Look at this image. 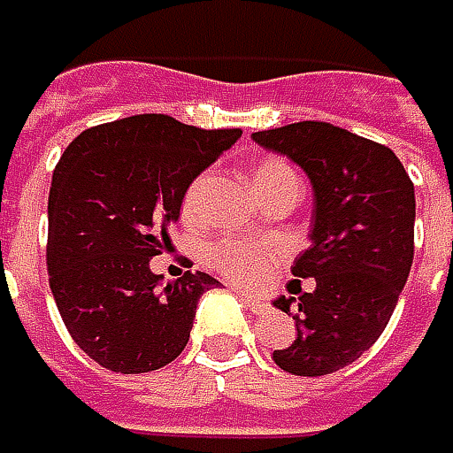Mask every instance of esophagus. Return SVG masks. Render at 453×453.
<instances>
[{
  "label": "esophagus",
  "mask_w": 453,
  "mask_h": 453,
  "mask_svg": "<svg viewBox=\"0 0 453 453\" xmlns=\"http://www.w3.org/2000/svg\"><path fill=\"white\" fill-rule=\"evenodd\" d=\"M234 293H237L239 298L247 303V308L252 311V313H262L265 308H267V303L262 301V298H257V296H252V293H247L244 288H234Z\"/></svg>",
  "instance_id": "1"
}]
</instances>
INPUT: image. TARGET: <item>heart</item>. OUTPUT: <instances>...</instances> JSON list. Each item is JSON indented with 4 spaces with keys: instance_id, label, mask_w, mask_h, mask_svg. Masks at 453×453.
<instances>
[{
    "instance_id": "1",
    "label": "heart",
    "mask_w": 453,
    "mask_h": 453,
    "mask_svg": "<svg viewBox=\"0 0 453 453\" xmlns=\"http://www.w3.org/2000/svg\"><path fill=\"white\" fill-rule=\"evenodd\" d=\"M209 178H211L209 170L198 173L188 183V188L183 191V198H180V214H183V219H196L198 216L203 193H206V186H209ZM250 178H252L255 191L262 196V201L267 196H273L275 191H280V188L298 186V178H296L293 168L278 155L260 157L250 168ZM206 260H209V265L214 267L216 273H221L224 278H229L234 283L260 285L275 273V267L280 262V250L275 244H270V242L226 237L216 239V242H211L206 247Z\"/></svg>"
}]
</instances>
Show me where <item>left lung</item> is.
Listing matches in <instances>:
<instances>
[{
	"mask_svg": "<svg viewBox=\"0 0 453 453\" xmlns=\"http://www.w3.org/2000/svg\"><path fill=\"white\" fill-rule=\"evenodd\" d=\"M262 148L288 155L313 183L311 247L293 265L296 298L275 308L296 319L298 336L273 351L290 374L321 377L359 359L385 331L413 265L416 193L395 152L328 122L262 129ZM313 277L311 294L300 278Z\"/></svg>",
	"mask_w": 453,
	"mask_h": 453,
	"instance_id": "8db88e82",
	"label": "left lung"
}]
</instances>
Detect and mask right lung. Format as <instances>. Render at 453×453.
Segmentation results:
<instances>
[{
	"label": "right lung",
	"mask_w": 453,
	"mask_h": 453,
	"mask_svg": "<svg viewBox=\"0 0 453 453\" xmlns=\"http://www.w3.org/2000/svg\"><path fill=\"white\" fill-rule=\"evenodd\" d=\"M239 134L134 114L81 132L58 160L48 280L68 334L106 370L152 372L186 349L198 298L219 280L186 270L160 288L150 260L170 244L188 183Z\"/></svg>",
	"instance_id": "obj_1"
}]
</instances>
